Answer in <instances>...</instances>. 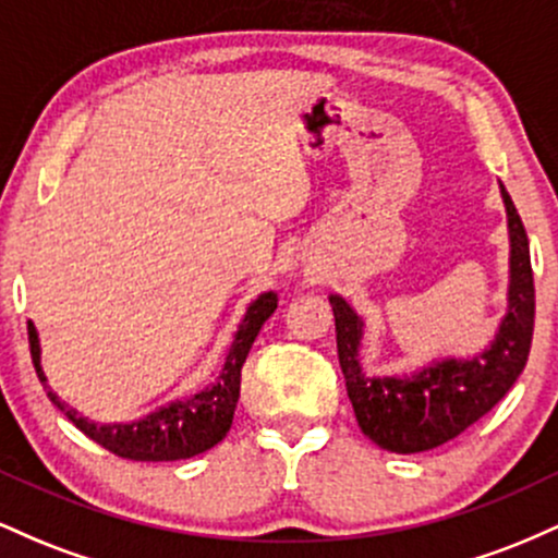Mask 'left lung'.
I'll return each mask as SVG.
<instances>
[{"label": "left lung", "instance_id": "obj_1", "mask_svg": "<svg viewBox=\"0 0 558 558\" xmlns=\"http://www.w3.org/2000/svg\"><path fill=\"white\" fill-rule=\"evenodd\" d=\"M509 215V312L496 341L472 360H444L412 377H367L360 367L362 319L341 296H330L338 362L362 433L393 453H420L448 444L509 393L530 356L535 283L530 241L514 202L501 185Z\"/></svg>", "mask_w": 558, "mask_h": 558}]
</instances>
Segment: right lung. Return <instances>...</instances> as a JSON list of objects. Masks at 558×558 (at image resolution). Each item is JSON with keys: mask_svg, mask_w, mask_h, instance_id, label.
<instances>
[{"mask_svg": "<svg viewBox=\"0 0 558 558\" xmlns=\"http://www.w3.org/2000/svg\"><path fill=\"white\" fill-rule=\"evenodd\" d=\"M275 310H278V296L272 291L262 293L257 301H252L215 386L196 393L194 399L168 403V407L157 409V412L146 414L136 422H128V425H96L86 417H78L75 409H68L65 403L57 399L52 388L47 386V375L41 369V349H38L34 323H28L31 360H34L36 375L41 386L47 388L49 399L68 414V420L83 435L105 446L114 457L131 459V462H175V459H191L196 453L209 451L226 438L230 425H233L235 403H239L241 396V367L262 325Z\"/></svg>", "mask_w": 558, "mask_h": 558, "instance_id": "obj_1", "label": "right lung"}]
</instances>
